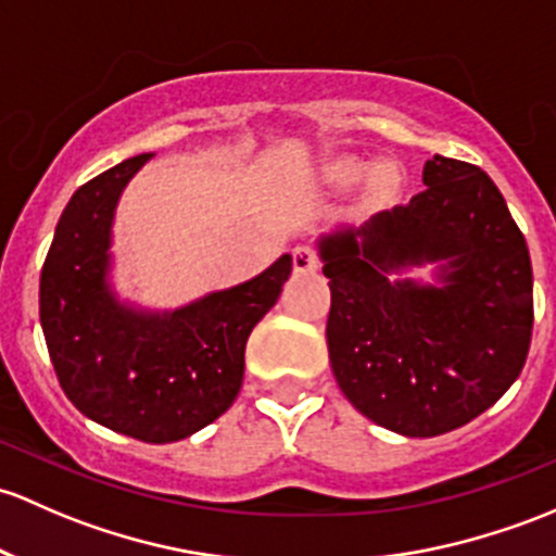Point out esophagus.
I'll return each instance as SVG.
<instances>
[{"mask_svg": "<svg viewBox=\"0 0 556 556\" xmlns=\"http://www.w3.org/2000/svg\"><path fill=\"white\" fill-rule=\"evenodd\" d=\"M317 266H319V258H317V253H314L312 248H293V268L295 271H301V274H308V271H317Z\"/></svg>", "mask_w": 556, "mask_h": 556, "instance_id": "esophagus-1", "label": "esophagus"}]
</instances>
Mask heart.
<instances>
[{
  "instance_id": "heart-1",
  "label": "heart",
  "mask_w": 556,
  "mask_h": 556,
  "mask_svg": "<svg viewBox=\"0 0 556 556\" xmlns=\"http://www.w3.org/2000/svg\"><path fill=\"white\" fill-rule=\"evenodd\" d=\"M325 173H327V180H330V184L352 186L362 178V175H365V165L356 160H349V156H343V160L330 162ZM372 184H376L378 189H386V186H389V173L376 170V175H372Z\"/></svg>"
}]
</instances>
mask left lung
<instances>
[{
  "instance_id": "left-lung-1",
  "label": "left lung",
  "mask_w": 556,
  "mask_h": 556,
  "mask_svg": "<svg viewBox=\"0 0 556 556\" xmlns=\"http://www.w3.org/2000/svg\"><path fill=\"white\" fill-rule=\"evenodd\" d=\"M420 194L319 239L327 352L343 396L402 437H437L506 394L533 336L528 242L488 173L434 154ZM437 262L434 286L394 273Z\"/></svg>"
}]
</instances>
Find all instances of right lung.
I'll return each instance as SVG.
<instances>
[{"label":"right lung","instance_id":"right-lung-1","mask_svg":"<svg viewBox=\"0 0 556 556\" xmlns=\"http://www.w3.org/2000/svg\"><path fill=\"white\" fill-rule=\"evenodd\" d=\"M138 154L74 191L39 279L52 367L79 413L116 434L165 445L224 416L244 376V343L293 271L282 255L229 290L151 312L111 288L116 202L146 162Z\"/></svg>","mask_w":556,"mask_h":556}]
</instances>
